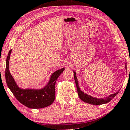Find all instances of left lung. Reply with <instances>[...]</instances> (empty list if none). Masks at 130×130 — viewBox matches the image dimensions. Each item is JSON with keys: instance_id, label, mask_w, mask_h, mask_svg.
<instances>
[{"instance_id": "obj_1", "label": "left lung", "mask_w": 130, "mask_h": 130, "mask_svg": "<svg viewBox=\"0 0 130 130\" xmlns=\"http://www.w3.org/2000/svg\"><path fill=\"white\" fill-rule=\"evenodd\" d=\"M126 63H125V69H127V67H126ZM74 79L75 82V84L76 86V89H77L78 96L80 99H81L82 101L84 102H87V103L92 104V105H101V104H106L109 102L111 100H112L115 96H116L117 94L120 91H118V92H117L114 94H112L111 95H109L107 97H105L104 98H96L95 97H93V96L89 95H88L85 93H84L83 91H82L81 89H80V88L79 87V84H78V79L77 77H76V72L74 71Z\"/></svg>"}]
</instances>
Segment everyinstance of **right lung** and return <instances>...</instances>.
Returning <instances> with one entry per match:
<instances>
[{
    "label": "right lung",
    "mask_w": 130,
    "mask_h": 130,
    "mask_svg": "<svg viewBox=\"0 0 130 130\" xmlns=\"http://www.w3.org/2000/svg\"><path fill=\"white\" fill-rule=\"evenodd\" d=\"M9 52L6 61L5 78L7 85L16 99L29 108H42L50 105L55 98V83L56 79L63 71L64 68L55 71L51 75L48 83L41 89H21L18 87L9 71L10 55Z\"/></svg>",
    "instance_id": "obj_1"
}]
</instances>
